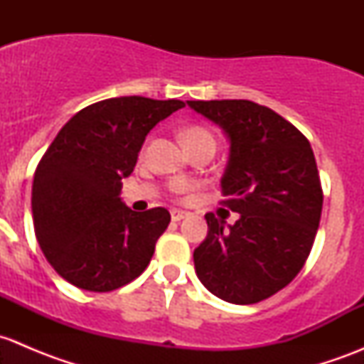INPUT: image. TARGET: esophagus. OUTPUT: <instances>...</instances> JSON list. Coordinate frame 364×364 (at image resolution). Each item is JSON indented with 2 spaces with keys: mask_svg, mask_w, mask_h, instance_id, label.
I'll return each instance as SVG.
<instances>
[{
  "mask_svg": "<svg viewBox=\"0 0 364 364\" xmlns=\"http://www.w3.org/2000/svg\"><path fill=\"white\" fill-rule=\"evenodd\" d=\"M188 215H190V213L188 211H183V209H172V211H171L172 222H179V220L186 218V216H188Z\"/></svg>",
  "mask_w": 364,
  "mask_h": 364,
  "instance_id": "34e87169",
  "label": "esophagus"
}]
</instances>
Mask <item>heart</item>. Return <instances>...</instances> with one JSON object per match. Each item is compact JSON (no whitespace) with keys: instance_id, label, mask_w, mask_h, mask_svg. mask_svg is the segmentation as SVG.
Returning <instances> with one entry per match:
<instances>
[{"instance_id":"obj_1","label":"heart","mask_w":364,"mask_h":364,"mask_svg":"<svg viewBox=\"0 0 364 364\" xmlns=\"http://www.w3.org/2000/svg\"><path fill=\"white\" fill-rule=\"evenodd\" d=\"M181 137H183V144H185V142H196V141H215L213 135L203 127L186 128V130L183 132Z\"/></svg>"}]
</instances>
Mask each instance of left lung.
Segmentation results:
<instances>
[{
    "label": "left lung",
    "instance_id": "obj_1",
    "mask_svg": "<svg viewBox=\"0 0 364 364\" xmlns=\"http://www.w3.org/2000/svg\"><path fill=\"white\" fill-rule=\"evenodd\" d=\"M229 141L220 186L240 213L225 227L205 215L208 236L193 250L197 278L211 294L253 304L291 284L310 255L322 213V188L308 139L294 124L250 100H188Z\"/></svg>",
    "mask_w": 364,
    "mask_h": 364
}]
</instances>
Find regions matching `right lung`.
<instances>
[{"instance_id": "1", "label": "right lung", "mask_w": 364, "mask_h": 364, "mask_svg": "<svg viewBox=\"0 0 364 364\" xmlns=\"http://www.w3.org/2000/svg\"><path fill=\"white\" fill-rule=\"evenodd\" d=\"M181 100L119 97L97 102L65 124L40 160L31 190L35 234L61 278L91 292L130 284L148 267L171 215L135 213L121 179L137 164L146 135Z\"/></svg>"}]
</instances>
